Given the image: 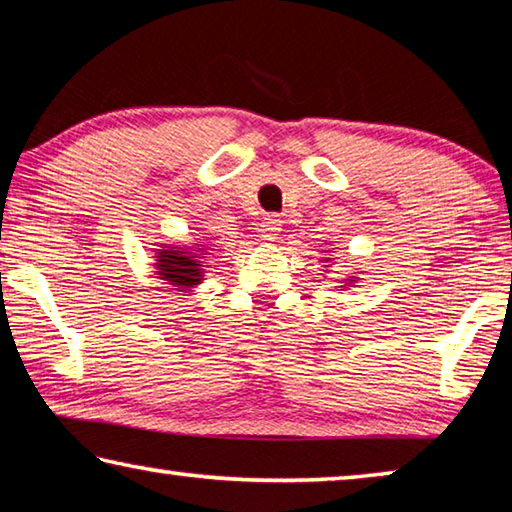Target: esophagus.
Wrapping results in <instances>:
<instances>
[{
	"label": "esophagus",
	"mask_w": 512,
	"mask_h": 512,
	"mask_svg": "<svg viewBox=\"0 0 512 512\" xmlns=\"http://www.w3.org/2000/svg\"><path fill=\"white\" fill-rule=\"evenodd\" d=\"M280 225L282 221L277 219V216H266V219L259 223V239H262L264 244H271V241H275L277 235H280Z\"/></svg>",
	"instance_id": "obj_1"
}]
</instances>
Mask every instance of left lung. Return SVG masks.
Returning a JSON list of instances; mask_svg holds the SVG:
<instances>
[{
  "mask_svg": "<svg viewBox=\"0 0 512 512\" xmlns=\"http://www.w3.org/2000/svg\"><path fill=\"white\" fill-rule=\"evenodd\" d=\"M325 253H329V250H325ZM320 262H325V264H327V262H332V257H323V259H320ZM354 282H357V280H354V277H350V280H348V284H343V287H341V289H345V287H352V284H354Z\"/></svg>",
  "mask_w": 512,
  "mask_h": 512,
  "instance_id": "obj_1",
  "label": "left lung"
}]
</instances>
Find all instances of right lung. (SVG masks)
Returning <instances> with one entry per match:
<instances>
[{
    "mask_svg": "<svg viewBox=\"0 0 512 512\" xmlns=\"http://www.w3.org/2000/svg\"><path fill=\"white\" fill-rule=\"evenodd\" d=\"M203 255H207V248L203 246L180 248L173 244H162L155 250V275L164 280V284H171L178 291L194 289L203 282Z\"/></svg>",
    "mask_w": 512,
    "mask_h": 512,
    "instance_id": "1",
    "label": "right lung"
}]
</instances>
